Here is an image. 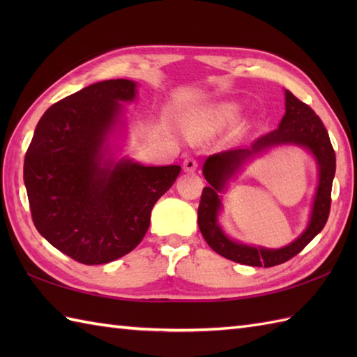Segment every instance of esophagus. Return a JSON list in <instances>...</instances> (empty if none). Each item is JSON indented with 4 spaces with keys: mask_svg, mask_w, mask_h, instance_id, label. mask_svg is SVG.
<instances>
[{
    "mask_svg": "<svg viewBox=\"0 0 357 357\" xmlns=\"http://www.w3.org/2000/svg\"><path fill=\"white\" fill-rule=\"evenodd\" d=\"M196 169H198V161L195 158H187L184 161V170L187 173H193L196 172Z\"/></svg>",
    "mask_w": 357,
    "mask_h": 357,
    "instance_id": "obj_1",
    "label": "esophagus"
}]
</instances>
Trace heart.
<instances>
[{
	"instance_id": "heart-1",
	"label": "heart",
	"mask_w": 357,
	"mask_h": 357,
	"mask_svg": "<svg viewBox=\"0 0 357 357\" xmlns=\"http://www.w3.org/2000/svg\"><path fill=\"white\" fill-rule=\"evenodd\" d=\"M239 116V107L234 104H222L216 107L207 121V130H216V128H221L229 126Z\"/></svg>"
}]
</instances>
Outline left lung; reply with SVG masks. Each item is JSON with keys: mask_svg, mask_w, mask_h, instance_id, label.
Instances as JSON below:
<instances>
[{"mask_svg": "<svg viewBox=\"0 0 357 357\" xmlns=\"http://www.w3.org/2000/svg\"><path fill=\"white\" fill-rule=\"evenodd\" d=\"M278 143H298L312 150L320 164V187L318 188L312 219L307 230L290 246L278 250L239 245L227 238L215 218L220 208L217 193L245 158ZM336 172V155L330 136L314 110L298 100L290 90H285V115L275 130L261 136L250 149L225 150L207 158L202 173L210 185L204 187L198 207V225L207 244L227 259L252 265V267H275L290 261L319 233L330 215L331 187Z\"/></svg>", "mask_w": 357, "mask_h": 357, "instance_id": "1", "label": "left lung"}]
</instances>
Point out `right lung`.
Here are the masks:
<instances>
[{
  "instance_id": "add662e5",
  "label": "right lung",
  "mask_w": 357,
  "mask_h": 357,
  "mask_svg": "<svg viewBox=\"0 0 357 357\" xmlns=\"http://www.w3.org/2000/svg\"><path fill=\"white\" fill-rule=\"evenodd\" d=\"M136 84L109 79L81 89L45 110L24 158L30 213L41 236L72 259L107 264L146 236L155 202L179 165L102 162V146Z\"/></svg>"
}]
</instances>
